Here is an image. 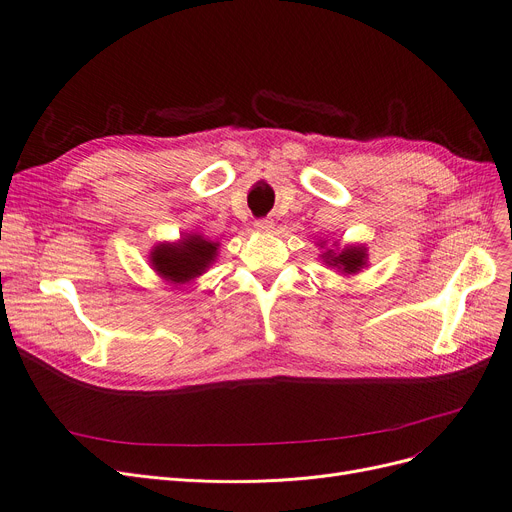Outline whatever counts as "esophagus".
Returning a JSON list of instances; mask_svg holds the SVG:
<instances>
[{"instance_id": "1", "label": "esophagus", "mask_w": 512, "mask_h": 512, "mask_svg": "<svg viewBox=\"0 0 512 512\" xmlns=\"http://www.w3.org/2000/svg\"><path fill=\"white\" fill-rule=\"evenodd\" d=\"M255 228L259 232H270L274 228V220L272 218H259V220H255Z\"/></svg>"}]
</instances>
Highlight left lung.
<instances>
[{"label":"left lung","instance_id":"left-lung-1","mask_svg":"<svg viewBox=\"0 0 512 512\" xmlns=\"http://www.w3.org/2000/svg\"><path fill=\"white\" fill-rule=\"evenodd\" d=\"M324 257H326L328 265H334L346 274H355L365 265V249L363 247H348L338 255L328 251V253H324Z\"/></svg>","mask_w":512,"mask_h":512}]
</instances>
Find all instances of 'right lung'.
I'll return each mask as SVG.
<instances>
[{
  "instance_id": "right-lung-1",
  "label": "right lung",
  "mask_w": 512,
  "mask_h": 512,
  "mask_svg": "<svg viewBox=\"0 0 512 512\" xmlns=\"http://www.w3.org/2000/svg\"><path fill=\"white\" fill-rule=\"evenodd\" d=\"M218 242L205 240L199 234L182 238L178 245H159L151 253V263L155 272L166 280L186 282L205 272V267L213 261Z\"/></svg>"
}]
</instances>
